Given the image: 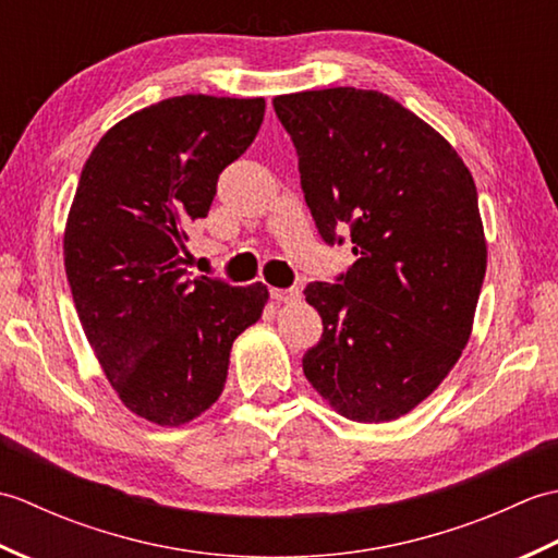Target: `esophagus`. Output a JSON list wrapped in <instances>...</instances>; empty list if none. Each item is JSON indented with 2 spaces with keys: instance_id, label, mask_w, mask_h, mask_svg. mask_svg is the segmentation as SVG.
<instances>
[{
  "instance_id": "1",
  "label": "esophagus",
  "mask_w": 558,
  "mask_h": 558,
  "mask_svg": "<svg viewBox=\"0 0 558 558\" xmlns=\"http://www.w3.org/2000/svg\"><path fill=\"white\" fill-rule=\"evenodd\" d=\"M270 298L276 302H294L300 298L298 288H270Z\"/></svg>"
}]
</instances>
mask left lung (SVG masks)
Returning <instances> with one entry per match:
<instances>
[{
    "instance_id": "1",
    "label": "left lung",
    "mask_w": 558,
    "mask_h": 558,
    "mask_svg": "<svg viewBox=\"0 0 558 558\" xmlns=\"http://www.w3.org/2000/svg\"><path fill=\"white\" fill-rule=\"evenodd\" d=\"M322 240L350 232L357 260L304 294L324 333L302 369L354 422L410 412L470 338L487 244L477 189L448 141L378 90L278 96Z\"/></svg>"
}]
</instances>
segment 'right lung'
<instances>
[{
  "mask_svg": "<svg viewBox=\"0 0 558 558\" xmlns=\"http://www.w3.org/2000/svg\"><path fill=\"white\" fill-rule=\"evenodd\" d=\"M264 98L177 96L114 124L83 165L64 268L105 376L138 417L177 426L222 393L230 350L268 290L184 268L186 230L252 146Z\"/></svg>",
  "mask_w": 558,
  "mask_h": 558,
  "instance_id": "obj_1",
  "label": "right lung"
}]
</instances>
